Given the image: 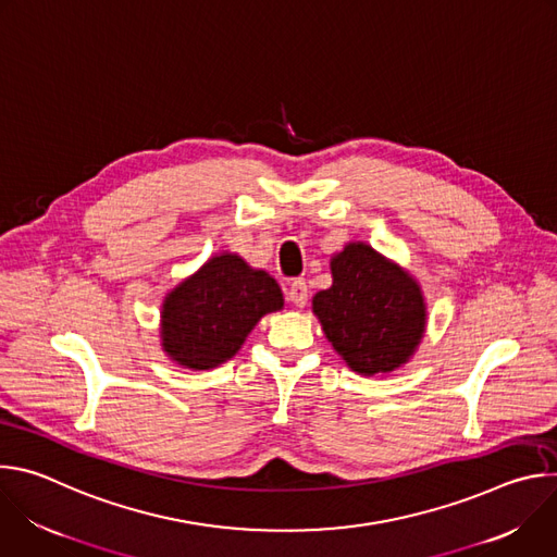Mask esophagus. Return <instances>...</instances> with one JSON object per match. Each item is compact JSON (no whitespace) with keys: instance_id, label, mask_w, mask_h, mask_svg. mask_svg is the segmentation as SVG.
Returning a JSON list of instances; mask_svg holds the SVG:
<instances>
[{"instance_id":"34e87169","label":"esophagus","mask_w":557,"mask_h":557,"mask_svg":"<svg viewBox=\"0 0 557 557\" xmlns=\"http://www.w3.org/2000/svg\"><path fill=\"white\" fill-rule=\"evenodd\" d=\"M288 299L295 304V306H306L308 301V284L306 280H293L290 282V288H288Z\"/></svg>"}]
</instances>
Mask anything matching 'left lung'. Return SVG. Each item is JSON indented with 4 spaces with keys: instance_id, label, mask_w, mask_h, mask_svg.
Wrapping results in <instances>:
<instances>
[{
    "instance_id": "1",
    "label": "left lung",
    "mask_w": 557,
    "mask_h": 557,
    "mask_svg": "<svg viewBox=\"0 0 557 557\" xmlns=\"http://www.w3.org/2000/svg\"><path fill=\"white\" fill-rule=\"evenodd\" d=\"M333 286L312 297V312L344 361L361 372H392L417 350L425 331L419 284L361 243L331 262Z\"/></svg>"
}]
</instances>
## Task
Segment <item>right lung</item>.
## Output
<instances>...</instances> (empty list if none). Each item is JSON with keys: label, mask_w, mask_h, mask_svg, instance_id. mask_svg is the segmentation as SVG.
<instances>
[{"label": "right lung", "mask_w": 557, "mask_h": 557, "mask_svg": "<svg viewBox=\"0 0 557 557\" xmlns=\"http://www.w3.org/2000/svg\"><path fill=\"white\" fill-rule=\"evenodd\" d=\"M284 306L277 282L240 256L211 258L163 304V348L185 368L231 359L267 312Z\"/></svg>", "instance_id": "add662e5"}]
</instances>
